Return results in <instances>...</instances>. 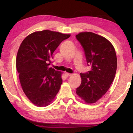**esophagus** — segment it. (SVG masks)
<instances>
[{
	"label": "esophagus",
	"mask_w": 133,
	"mask_h": 133,
	"mask_svg": "<svg viewBox=\"0 0 133 133\" xmlns=\"http://www.w3.org/2000/svg\"><path fill=\"white\" fill-rule=\"evenodd\" d=\"M65 75H66L67 77H70V76H71L72 74H70V73L66 72V73H65Z\"/></svg>",
	"instance_id": "esophagus-1"
}]
</instances>
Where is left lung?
Wrapping results in <instances>:
<instances>
[{
	"instance_id": "left-lung-1",
	"label": "left lung",
	"mask_w": 133,
	"mask_h": 133,
	"mask_svg": "<svg viewBox=\"0 0 133 133\" xmlns=\"http://www.w3.org/2000/svg\"><path fill=\"white\" fill-rule=\"evenodd\" d=\"M82 46L91 70L81 73V84L77 94L87 103H95L106 94L113 81L117 67L116 53L105 38L91 32L75 36Z\"/></svg>"
}]
</instances>
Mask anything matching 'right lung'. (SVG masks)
Masks as SVG:
<instances>
[{
	"instance_id": "1",
	"label": "right lung",
	"mask_w": 133,
	"mask_h": 133,
	"mask_svg": "<svg viewBox=\"0 0 133 133\" xmlns=\"http://www.w3.org/2000/svg\"><path fill=\"white\" fill-rule=\"evenodd\" d=\"M50 30L36 31L22 42L16 56V69L23 91L36 106H47L54 99L62 83V74L49 66L54 51L69 38Z\"/></svg>"
}]
</instances>
